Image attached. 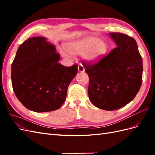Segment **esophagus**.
<instances>
[{"mask_svg":"<svg viewBox=\"0 0 155 155\" xmlns=\"http://www.w3.org/2000/svg\"><path fill=\"white\" fill-rule=\"evenodd\" d=\"M78 68V71L79 72H83L84 71H85V68H84V67L81 64H79Z\"/></svg>","mask_w":155,"mask_h":155,"instance_id":"1","label":"esophagus"}]
</instances>
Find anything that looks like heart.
Returning a JSON list of instances; mask_svg holds the SVG:
<instances>
[{
    "instance_id": "obj_1",
    "label": "heart",
    "mask_w": 155,
    "mask_h": 155,
    "mask_svg": "<svg viewBox=\"0 0 155 155\" xmlns=\"http://www.w3.org/2000/svg\"><path fill=\"white\" fill-rule=\"evenodd\" d=\"M64 49L71 55H83L86 62L92 64L97 63L104 57L108 47L104 41L90 36L67 44Z\"/></svg>"
}]
</instances>
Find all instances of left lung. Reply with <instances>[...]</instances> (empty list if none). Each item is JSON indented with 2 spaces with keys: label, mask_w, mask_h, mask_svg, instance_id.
<instances>
[{
  "label": "left lung",
  "mask_w": 155,
  "mask_h": 155,
  "mask_svg": "<svg viewBox=\"0 0 155 155\" xmlns=\"http://www.w3.org/2000/svg\"><path fill=\"white\" fill-rule=\"evenodd\" d=\"M116 45L107 56L91 64L83 62L89 77L88 94L99 109L113 110L127 105L142 83V59L133 37L121 33L109 34Z\"/></svg>",
  "instance_id": "1"
}]
</instances>
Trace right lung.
<instances>
[{
  "instance_id": "right-lung-1",
  "label": "right lung",
  "mask_w": 155,
  "mask_h": 155,
  "mask_svg": "<svg viewBox=\"0 0 155 155\" xmlns=\"http://www.w3.org/2000/svg\"><path fill=\"white\" fill-rule=\"evenodd\" d=\"M60 55L44 37H31L18 47L12 64V83L17 99L36 112L55 110L66 100L78 65L64 67Z\"/></svg>"
}]
</instances>
